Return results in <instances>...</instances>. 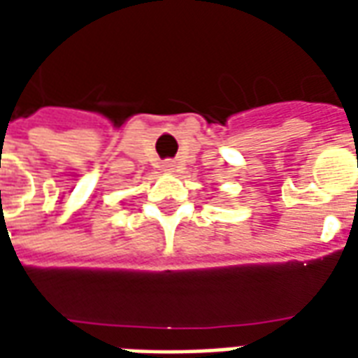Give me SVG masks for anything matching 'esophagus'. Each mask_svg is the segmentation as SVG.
Masks as SVG:
<instances>
[{
    "label": "esophagus",
    "instance_id": "esophagus-1",
    "mask_svg": "<svg viewBox=\"0 0 358 358\" xmlns=\"http://www.w3.org/2000/svg\"><path fill=\"white\" fill-rule=\"evenodd\" d=\"M169 166H172V164H169ZM169 171H171V169H169Z\"/></svg>",
    "mask_w": 358,
    "mask_h": 358
}]
</instances>
